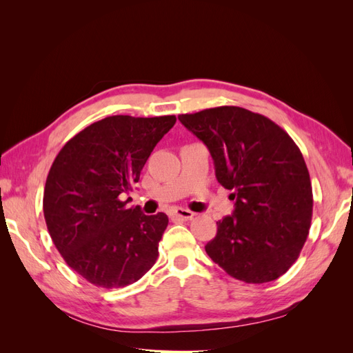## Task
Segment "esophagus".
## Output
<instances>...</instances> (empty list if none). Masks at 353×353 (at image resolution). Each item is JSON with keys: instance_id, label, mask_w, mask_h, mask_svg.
Here are the masks:
<instances>
[{"instance_id": "obj_1", "label": "esophagus", "mask_w": 353, "mask_h": 353, "mask_svg": "<svg viewBox=\"0 0 353 353\" xmlns=\"http://www.w3.org/2000/svg\"><path fill=\"white\" fill-rule=\"evenodd\" d=\"M172 215H174L175 218H179V219H191V218L194 216V212H191V210H188V209H183V208H176V209L174 210Z\"/></svg>"}]
</instances>
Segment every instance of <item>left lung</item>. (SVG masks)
<instances>
[{"instance_id": "1", "label": "left lung", "mask_w": 353, "mask_h": 353, "mask_svg": "<svg viewBox=\"0 0 353 353\" xmlns=\"http://www.w3.org/2000/svg\"><path fill=\"white\" fill-rule=\"evenodd\" d=\"M206 144L218 183L236 200L218 221L209 258L232 279L274 281L297 261L312 221V185L305 159L283 128L237 105L179 114Z\"/></svg>"}]
</instances>
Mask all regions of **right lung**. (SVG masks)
<instances>
[{"label":"right lung","instance_id":"obj_1","mask_svg":"<svg viewBox=\"0 0 353 353\" xmlns=\"http://www.w3.org/2000/svg\"><path fill=\"white\" fill-rule=\"evenodd\" d=\"M176 117L109 116L65 144L47 176L44 218L61 258L88 283L126 287L152 268L168 216L126 206L148 156Z\"/></svg>","mask_w":353,"mask_h":353}]
</instances>
